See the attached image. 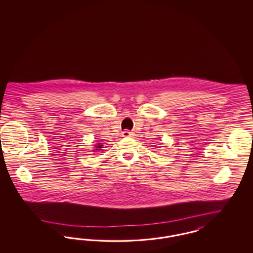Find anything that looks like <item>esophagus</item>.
I'll list each match as a JSON object with an SVG mask.
<instances>
[{
  "label": "esophagus",
  "mask_w": 253,
  "mask_h": 253,
  "mask_svg": "<svg viewBox=\"0 0 253 253\" xmlns=\"http://www.w3.org/2000/svg\"><path fill=\"white\" fill-rule=\"evenodd\" d=\"M122 135L123 136H131L132 135V132H130L129 130H125L122 132Z\"/></svg>",
  "instance_id": "obj_1"
}]
</instances>
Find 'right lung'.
<instances>
[{"label": "right lung", "instance_id": "1", "mask_svg": "<svg viewBox=\"0 0 253 253\" xmlns=\"http://www.w3.org/2000/svg\"><path fill=\"white\" fill-rule=\"evenodd\" d=\"M96 148H97V149H96V150H99V149H98V148H102V145L98 144V146H96Z\"/></svg>", "mask_w": 253, "mask_h": 253}]
</instances>
